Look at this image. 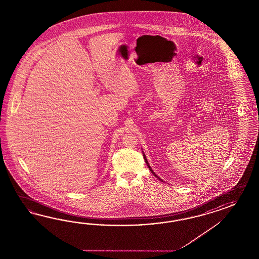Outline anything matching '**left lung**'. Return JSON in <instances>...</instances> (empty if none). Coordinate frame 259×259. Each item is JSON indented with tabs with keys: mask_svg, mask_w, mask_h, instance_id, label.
Wrapping results in <instances>:
<instances>
[{
	"mask_svg": "<svg viewBox=\"0 0 259 259\" xmlns=\"http://www.w3.org/2000/svg\"><path fill=\"white\" fill-rule=\"evenodd\" d=\"M143 157H144V159H145L146 164H147V165H148V166H149V168H150V170L152 171V174H153V175H154V176L156 177V178H158V179H159V180H160V181H162V180H161V179H160V178H159V177H158L157 175H156V174H155V173H154V172H153V171H152V167H151V166H150V164H149V163H148V161H147V158H146V155H145V154H144V153H143ZM162 182H163V181H162Z\"/></svg>",
	"mask_w": 259,
	"mask_h": 259,
	"instance_id": "8db88e82",
	"label": "left lung"
}]
</instances>
